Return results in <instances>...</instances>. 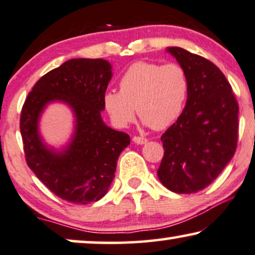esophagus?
<instances>
[{
    "instance_id": "esophagus-1",
    "label": "esophagus",
    "mask_w": 255,
    "mask_h": 255,
    "mask_svg": "<svg viewBox=\"0 0 255 255\" xmlns=\"http://www.w3.org/2000/svg\"><path fill=\"white\" fill-rule=\"evenodd\" d=\"M133 141L135 142V143H137V144H143V143H145V142L148 141V138L142 137V136H134L133 137Z\"/></svg>"
}]
</instances>
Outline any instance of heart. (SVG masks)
I'll return each instance as SVG.
<instances>
[{
	"mask_svg": "<svg viewBox=\"0 0 255 255\" xmlns=\"http://www.w3.org/2000/svg\"><path fill=\"white\" fill-rule=\"evenodd\" d=\"M120 91H108L104 105L118 127H126L137 115L155 130L170 127L181 117L189 97L190 80L177 63L162 65L136 62L119 81Z\"/></svg>",
	"mask_w": 255,
	"mask_h": 255,
	"instance_id": "1",
	"label": "heart"
}]
</instances>
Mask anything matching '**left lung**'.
I'll return each mask as SVG.
<instances>
[{
  "label": "left lung",
  "instance_id": "obj_1",
  "mask_svg": "<svg viewBox=\"0 0 255 255\" xmlns=\"http://www.w3.org/2000/svg\"><path fill=\"white\" fill-rule=\"evenodd\" d=\"M167 51L188 73L190 91L182 115L161 136L164 155L157 176L172 192L195 193L211 184L233 157L239 106L212 62L182 47Z\"/></svg>",
  "mask_w": 255,
  "mask_h": 255
}]
</instances>
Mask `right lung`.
Returning a JSON list of instances; mask_svg holds the SVG:
<instances>
[{
    "mask_svg": "<svg viewBox=\"0 0 255 255\" xmlns=\"http://www.w3.org/2000/svg\"><path fill=\"white\" fill-rule=\"evenodd\" d=\"M112 66L104 59H70L40 78L22 107L19 129L26 164L59 198L76 204L97 202L106 195L129 135L107 127L101 119ZM51 101L73 108L76 131L65 151L47 149L38 133V120Z\"/></svg>",
    "mask_w": 255,
    "mask_h": 255,
    "instance_id": "obj_1",
    "label": "right lung"
}]
</instances>
